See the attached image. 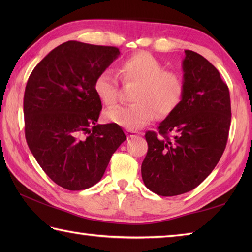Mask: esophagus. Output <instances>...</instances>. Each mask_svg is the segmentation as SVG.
<instances>
[{
    "instance_id": "obj_1",
    "label": "esophagus",
    "mask_w": 252,
    "mask_h": 252,
    "mask_svg": "<svg viewBox=\"0 0 252 252\" xmlns=\"http://www.w3.org/2000/svg\"><path fill=\"white\" fill-rule=\"evenodd\" d=\"M126 135H127V137L129 138H133V137H136V136H138V134H137V132H135V131H126Z\"/></svg>"
}]
</instances>
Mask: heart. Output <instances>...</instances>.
I'll use <instances>...</instances> for the list:
<instances>
[{
    "mask_svg": "<svg viewBox=\"0 0 252 252\" xmlns=\"http://www.w3.org/2000/svg\"><path fill=\"white\" fill-rule=\"evenodd\" d=\"M122 81L137 83L135 104L115 106L106 110V121L130 131L138 130L156 117H167L178 107L184 93V80L179 72L165 70L163 63L149 53H137L123 61L119 68ZM94 91L101 103L115 105L119 98V80L111 69L98 73Z\"/></svg>",
    "mask_w": 252,
    "mask_h": 252,
    "instance_id": "1",
    "label": "heart"
}]
</instances>
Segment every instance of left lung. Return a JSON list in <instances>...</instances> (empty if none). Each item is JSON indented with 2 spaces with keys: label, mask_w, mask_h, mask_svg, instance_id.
Returning a JSON list of instances; mask_svg holds the SVG:
<instances>
[{
  "label": "left lung",
  "mask_w": 252,
  "mask_h": 252,
  "mask_svg": "<svg viewBox=\"0 0 252 252\" xmlns=\"http://www.w3.org/2000/svg\"><path fill=\"white\" fill-rule=\"evenodd\" d=\"M184 93L178 107L148 131L142 178L160 196L194 189L212 172L226 147L231 98L218 69L196 52L185 51Z\"/></svg>",
  "instance_id": "1"
}]
</instances>
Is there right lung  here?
Returning <instances> with one entry per match:
<instances>
[{"label": "right lung", "mask_w": 252, "mask_h": 252, "mask_svg": "<svg viewBox=\"0 0 252 252\" xmlns=\"http://www.w3.org/2000/svg\"><path fill=\"white\" fill-rule=\"evenodd\" d=\"M119 54L115 46L68 41L37 63L27 82V144L46 175L63 189L95 185L126 140L116 123H96L101 101L94 91L95 78Z\"/></svg>", "instance_id": "obj_1"}]
</instances>
